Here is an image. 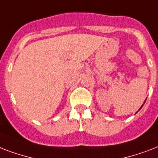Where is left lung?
Here are the masks:
<instances>
[{
	"label": "left lung",
	"mask_w": 158,
	"mask_h": 158,
	"mask_svg": "<svg viewBox=\"0 0 158 158\" xmlns=\"http://www.w3.org/2000/svg\"><path fill=\"white\" fill-rule=\"evenodd\" d=\"M142 106H141V107H140V108H142Z\"/></svg>",
	"instance_id": "obj_1"
}]
</instances>
